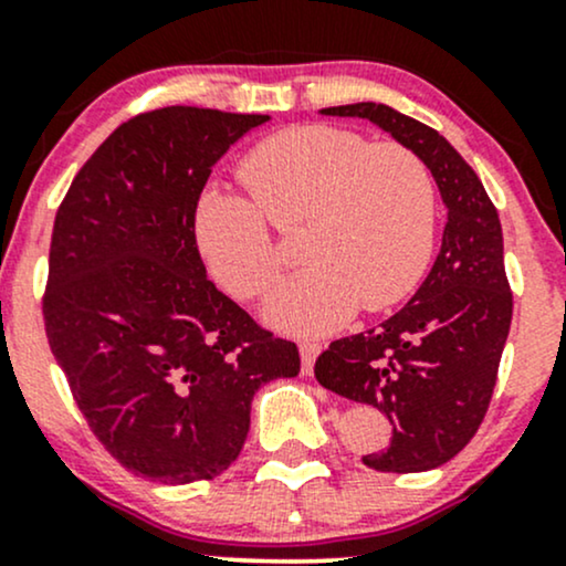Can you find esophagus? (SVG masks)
Returning <instances> with one entry per match:
<instances>
[{"label": "esophagus", "instance_id": "34e87169", "mask_svg": "<svg viewBox=\"0 0 566 566\" xmlns=\"http://www.w3.org/2000/svg\"><path fill=\"white\" fill-rule=\"evenodd\" d=\"M301 365H303V375H311L314 373V361H316V356L322 354V346L319 343H311V340H303L301 346Z\"/></svg>", "mask_w": 566, "mask_h": 566}]
</instances>
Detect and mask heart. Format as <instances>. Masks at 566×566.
<instances>
[{
  "mask_svg": "<svg viewBox=\"0 0 566 566\" xmlns=\"http://www.w3.org/2000/svg\"><path fill=\"white\" fill-rule=\"evenodd\" d=\"M247 196L207 191L197 242L212 276L239 301L274 290L284 247L270 229H301L303 271L282 282L265 316L290 335H327L354 311L405 301L437 233V184L405 143H369L333 125L279 129L239 165Z\"/></svg>",
  "mask_w": 566,
  "mask_h": 566,
  "instance_id": "1",
  "label": "heart"
}]
</instances>
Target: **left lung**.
<instances>
[{
  "label": "left lung",
  "mask_w": 566,
  "mask_h": 566,
  "mask_svg": "<svg viewBox=\"0 0 566 566\" xmlns=\"http://www.w3.org/2000/svg\"><path fill=\"white\" fill-rule=\"evenodd\" d=\"M322 114L359 116L391 133L426 161L447 205L437 263L412 301L378 329L329 343L314 367L324 388L378 407L391 420V444L365 454L367 469H439L482 426L511 329L513 292L497 210L469 161L423 122L382 103Z\"/></svg>",
  "instance_id": "obj_1"
}]
</instances>
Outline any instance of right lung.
Listing matches in <instances>:
<instances>
[{"label": "right lung", "instance_id": "obj_1", "mask_svg": "<svg viewBox=\"0 0 566 566\" xmlns=\"http://www.w3.org/2000/svg\"><path fill=\"white\" fill-rule=\"evenodd\" d=\"M265 114L167 106L127 119L55 212L44 333L90 431L161 484L216 479L242 452L252 396L301 373L207 279L197 205L210 167Z\"/></svg>", "mask_w": 566, "mask_h": 566}]
</instances>
